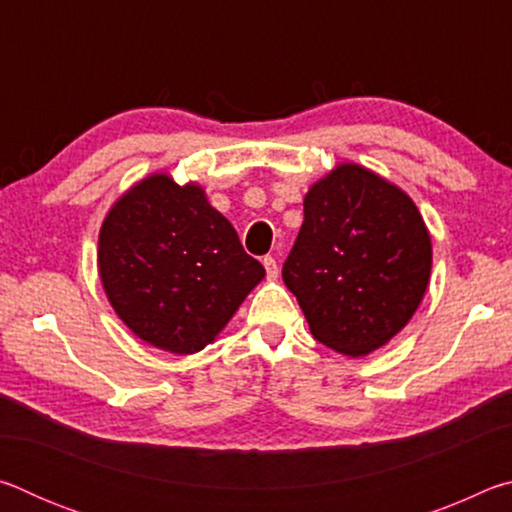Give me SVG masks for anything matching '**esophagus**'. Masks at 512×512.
Returning a JSON list of instances; mask_svg holds the SVG:
<instances>
[{"label":"esophagus","instance_id":"obj_1","mask_svg":"<svg viewBox=\"0 0 512 512\" xmlns=\"http://www.w3.org/2000/svg\"><path fill=\"white\" fill-rule=\"evenodd\" d=\"M264 268H266V275L268 277H277V273H280V266H277V262H275V257H264Z\"/></svg>","mask_w":512,"mask_h":512}]
</instances>
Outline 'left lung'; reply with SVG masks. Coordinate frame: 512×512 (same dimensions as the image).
I'll list each match as a JSON object with an SVG mask.
<instances>
[{"label": "left lung", "instance_id": "obj_1", "mask_svg": "<svg viewBox=\"0 0 512 512\" xmlns=\"http://www.w3.org/2000/svg\"><path fill=\"white\" fill-rule=\"evenodd\" d=\"M429 275V230L400 187L354 162L309 187L282 280L316 341L348 357L375 352L409 323Z\"/></svg>", "mask_w": 512, "mask_h": 512}]
</instances>
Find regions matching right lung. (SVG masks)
Returning a JSON list of instances; mask_svg holds the SVG:
<instances>
[{"mask_svg":"<svg viewBox=\"0 0 512 512\" xmlns=\"http://www.w3.org/2000/svg\"><path fill=\"white\" fill-rule=\"evenodd\" d=\"M99 275L131 332L173 354L203 350L266 275L196 183L140 180L99 232Z\"/></svg>","mask_w":512,"mask_h":512,"instance_id":"add662e5","label":"right lung"}]
</instances>
